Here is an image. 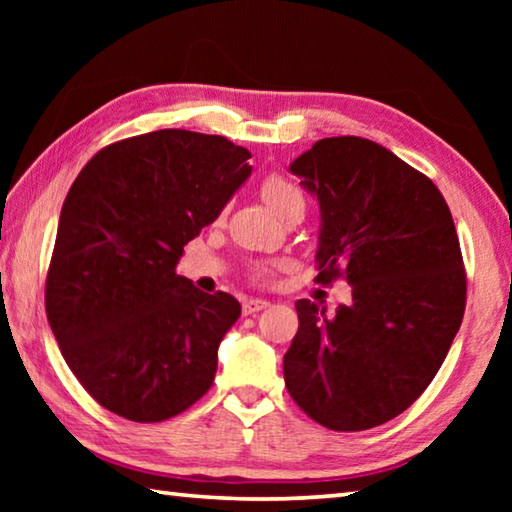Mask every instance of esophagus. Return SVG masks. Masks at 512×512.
<instances>
[{
    "instance_id": "1",
    "label": "esophagus",
    "mask_w": 512,
    "mask_h": 512,
    "mask_svg": "<svg viewBox=\"0 0 512 512\" xmlns=\"http://www.w3.org/2000/svg\"><path fill=\"white\" fill-rule=\"evenodd\" d=\"M268 305H271V302H268V300H262V298H250V300H246V302H244V316H253V314H257V311L266 309Z\"/></svg>"
}]
</instances>
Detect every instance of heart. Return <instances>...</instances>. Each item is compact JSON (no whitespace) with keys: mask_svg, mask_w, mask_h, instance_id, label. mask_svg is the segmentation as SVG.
Instances as JSON below:
<instances>
[{"mask_svg":"<svg viewBox=\"0 0 512 512\" xmlns=\"http://www.w3.org/2000/svg\"><path fill=\"white\" fill-rule=\"evenodd\" d=\"M259 192H262V198L266 201V205L271 207V210L280 216L284 210H289L291 205H305V196L298 189L296 183H291L287 176H282V173H268L264 176L262 185H259ZM273 273V268L268 264H255L253 266V277L255 280H268Z\"/></svg>","mask_w":512,"mask_h":512,"instance_id":"1","label":"heart"}]
</instances>
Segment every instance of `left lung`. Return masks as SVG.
Returning a JSON list of instances; mask_svg holds the SVG:
<instances>
[{"instance_id": "8db88e82", "label": "left lung", "mask_w": 512, "mask_h": 512, "mask_svg": "<svg viewBox=\"0 0 512 512\" xmlns=\"http://www.w3.org/2000/svg\"><path fill=\"white\" fill-rule=\"evenodd\" d=\"M291 173L318 198L316 282L345 277L334 314L298 300L284 384L334 431L379 427L409 409L443 366L465 311L452 212L431 180L363 137H325Z\"/></svg>"}]
</instances>
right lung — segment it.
Wrapping results in <instances>:
<instances>
[{
  "mask_svg": "<svg viewBox=\"0 0 512 512\" xmlns=\"http://www.w3.org/2000/svg\"><path fill=\"white\" fill-rule=\"evenodd\" d=\"M221 135L180 128L101 149L69 187L51 255L47 320L103 409L162 422L210 391L241 305L198 291L176 264L253 167Z\"/></svg>",
  "mask_w": 512,
  "mask_h": 512,
  "instance_id": "obj_1",
  "label": "right lung"
}]
</instances>
